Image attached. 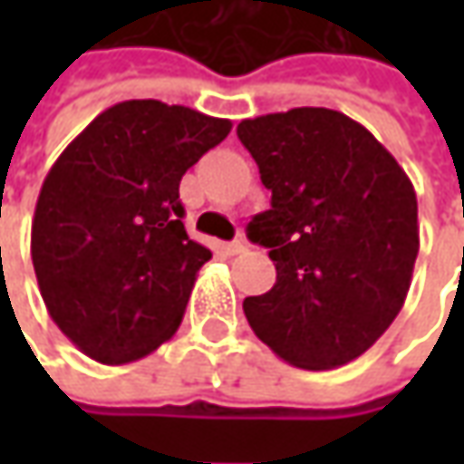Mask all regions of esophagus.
Wrapping results in <instances>:
<instances>
[{
  "label": "esophagus",
  "mask_w": 464,
  "mask_h": 464,
  "mask_svg": "<svg viewBox=\"0 0 464 464\" xmlns=\"http://www.w3.org/2000/svg\"><path fill=\"white\" fill-rule=\"evenodd\" d=\"M245 247H247V245H245V242H242V240L227 242V245H224V253H227V256H237V253H242Z\"/></svg>",
  "instance_id": "34e87169"
}]
</instances>
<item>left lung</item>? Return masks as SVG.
<instances>
[{
    "instance_id": "8db88e82",
    "label": "left lung",
    "mask_w": 464,
    "mask_h": 464,
    "mask_svg": "<svg viewBox=\"0 0 464 464\" xmlns=\"http://www.w3.org/2000/svg\"><path fill=\"white\" fill-rule=\"evenodd\" d=\"M237 136L271 190L247 237L276 266L274 289L242 302L245 317L289 364H348L392 325L411 289L413 183L372 131L330 108L245 118Z\"/></svg>"
}]
</instances>
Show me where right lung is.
Instances as JSON below:
<instances>
[{
	"instance_id": "right-lung-1",
	"label": "right lung",
	"mask_w": 464,
	"mask_h": 464,
	"mask_svg": "<svg viewBox=\"0 0 464 464\" xmlns=\"http://www.w3.org/2000/svg\"><path fill=\"white\" fill-rule=\"evenodd\" d=\"M232 121L126 100L102 111L45 175L30 256L51 320L100 364L175 335L211 250L183 227L180 178Z\"/></svg>"
}]
</instances>
